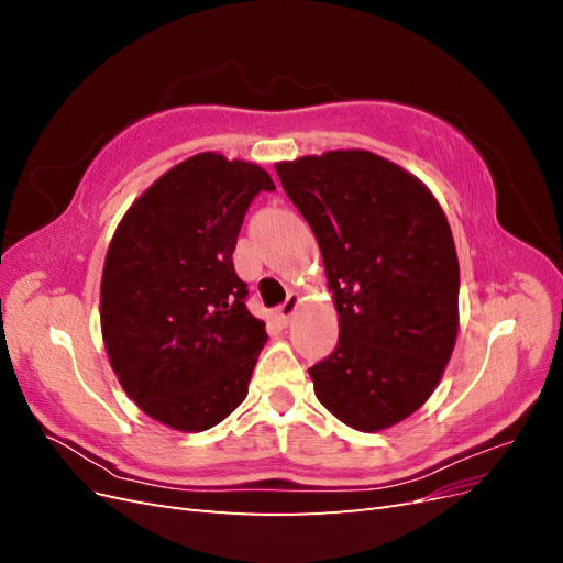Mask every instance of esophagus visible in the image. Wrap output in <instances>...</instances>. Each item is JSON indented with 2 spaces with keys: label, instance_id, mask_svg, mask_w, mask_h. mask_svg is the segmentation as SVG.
Listing matches in <instances>:
<instances>
[{
  "label": "esophagus",
  "instance_id": "esophagus-1",
  "mask_svg": "<svg viewBox=\"0 0 563 563\" xmlns=\"http://www.w3.org/2000/svg\"><path fill=\"white\" fill-rule=\"evenodd\" d=\"M296 308H298V296H296V294H291V296H288V298L279 305V308L275 310V317L279 319V323H284V327H286V323L291 321V317H294Z\"/></svg>",
  "mask_w": 563,
  "mask_h": 563
}]
</instances>
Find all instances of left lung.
<instances>
[{"label": "left lung", "mask_w": 563, "mask_h": 563, "mask_svg": "<svg viewBox=\"0 0 563 563\" xmlns=\"http://www.w3.org/2000/svg\"><path fill=\"white\" fill-rule=\"evenodd\" d=\"M312 228L340 317L310 368L317 399L376 432L428 401L457 333L460 269L449 220L418 178L366 150L275 166Z\"/></svg>", "instance_id": "8db88e82"}]
</instances>
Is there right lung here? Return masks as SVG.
I'll return each instance as SVG.
<instances>
[{
	"label": "right lung",
	"mask_w": 563,
	"mask_h": 563,
	"mask_svg": "<svg viewBox=\"0 0 563 563\" xmlns=\"http://www.w3.org/2000/svg\"><path fill=\"white\" fill-rule=\"evenodd\" d=\"M261 166L201 152L164 174L119 223L100 284L110 364L143 411L180 432L209 430L249 395L265 321L232 251Z\"/></svg>",
	"instance_id": "right-lung-1"
}]
</instances>
